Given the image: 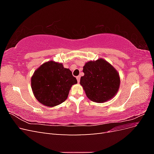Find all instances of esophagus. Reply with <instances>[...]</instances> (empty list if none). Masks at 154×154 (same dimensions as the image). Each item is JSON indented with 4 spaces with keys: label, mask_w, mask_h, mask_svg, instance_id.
I'll use <instances>...</instances> for the list:
<instances>
[{
    "label": "esophagus",
    "mask_w": 154,
    "mask_h": 154,
    "mask_svg": "<svg viewBox=\"0 0 154 154\" xmlns=\"http://www.w3.org/2000/svg\"><path fill=\"white\" fill-rule=\"evenodd\" d=\"M76 79H77V81H78V83H80V76H76Z\"/></svg>",
    "instance_id": "esophagus-1"
}]
</instances>
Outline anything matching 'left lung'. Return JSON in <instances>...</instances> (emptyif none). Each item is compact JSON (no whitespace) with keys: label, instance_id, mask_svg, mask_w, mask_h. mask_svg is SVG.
I'll use <instances>...</instances> for the list:
<instances>
[{"label":"left lung","instance_id":"left-lung-1","mask_svg":"<svg viewBox=\"0 0 154 154\" xmlns=\"http://www.w3.org/2000/svg\"><path fill=\"white\" fill-rule=\"evenodd\" d=\"M83 72L84 76L80 78V85L90 100L104 103L117 94L120 85L119 72L105 60L87 62Z\"/></svg>","mask_w":154,"mask_h":154}]
</instances>
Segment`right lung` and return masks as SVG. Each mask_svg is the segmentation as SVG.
Masks as SVG:
<instances>
[{
    "label": "right lung",
    "instance_id": "right-lung-1",
    "mask_svg": "<svg viewBox=\"0 0 154 154\" xmlns=\"http://www.w3.org/2000/svg\"><path fill=\"white\" fill-rule=\"evenodd\" d=\"M31 83L36 99L46 106L53 107L66 100L70 89L77 80L70 69L51 60L36 69Z\"/></svg>",
    "mask_w": 154,
    "mask_h": 154
}]
</instances>
